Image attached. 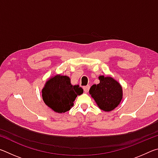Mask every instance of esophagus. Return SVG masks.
Masks as SVG:
<instances>
[{"label":"esophagus","instance_id":"obj_1","mask_svg":"<svg viewBox=\"0 0 158 158\" xmlns=\"http://www.w3.org/2000/svg\"><path fill=\"white\" fill-rule=\"evenodd\" d=\"M83 89H84V90L85 93H88V92H89V89H90V85H85V86L83 87Z\"/></svg>","mask_w":158,"mask_h":158}]
</instances>
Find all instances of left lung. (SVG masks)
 <instances>
[{
	"label": "left lung",
	"instance_id": "obj_1",
	"mask_svg": "<svg viewBox=\"0 0 158 158\" xmlns=\"http://www.w3.org/2000/svg\"><path fill=\"white\" fill-rule=\"evenodd\" d=\"M100 84L93 85L89 93L102 110L110 111L121 102L122 87L118 82L111 77H99Z\"/></svg>",
	"mask_w": 158,
	"mask_h": 158
}]
</instances>
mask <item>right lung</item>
Returning <instances> with one entry per match:
<instances>
[{"instance_id": "1", "label": "right lung", "mask_w": 158, "mask_h": 158, "mask_svg": "<svg viewBox=\"0 0 158 158\" xmlns=\"http://www.w3.org/2000/svg\"><path fill=\"white\" fill-rule=\"evenodd\" d=\"M84 92L79 85H73L68 76L56 75L47 81L42 89L44 103L57 113H65L74 105L77 95Z\"/></svg>"}]
</instances>
